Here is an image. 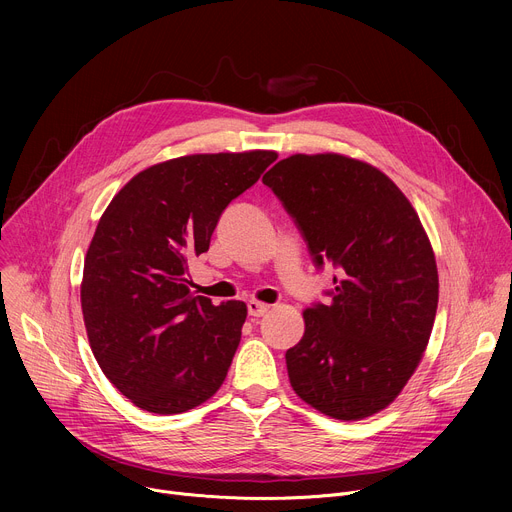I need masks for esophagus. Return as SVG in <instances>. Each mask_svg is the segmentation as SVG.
Wrapping results in <instances>:
<instances>
[{"instance_id":"34e87169","label":"esophagus","mask_w":512,"mask_h":512,"mask_svg":"<svg viewBox=\"0 0 512 512\" xmlns=\"http://www.w3.org/2000/svg\"><path fill=\"white\" fill-rule=\"evenodd\" d=\"M247 312H249V316H253V318H261V316H265V314L269 312V306L251 300V302L247 304Z\"/></svg>"}]
</instances>
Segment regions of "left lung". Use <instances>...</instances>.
I'll use <instances>...</instances> for the list:
<instances>
[{
    "label": "left lung",
    "instance_id": "8db88e82",
    "mask_svg": "<svg viewBox=\"0 0 512 512\" xmlns=\"http://www.w3.org/2000/svg\"><path fill=\"white\" fill-rule=\"evenodd\" d=\"M263 184L300 229L318 269L332 265L328 304L304 312L285 352L294 391L334 419L385 409L417 369L437 310V267L405 194L377 168L338 154H296Z\"/></svg>",
    "mask_w": 512,
    "mask_h": 512
}]
</instances>
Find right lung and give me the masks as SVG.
Listing matches in <instances>:
<instances>
[{
    "mask_svg": "<svg viewBox=\"0 0 512 512\" xmlns=\"http://www.w3.org/2000/svg\"><path fill=\"white\" fill-rule=\"evenodd\" d=\"M275 152L196 154L133 176L111 200L87 251L81 306L105 377L137 407L174 415L223 385L247 318L188 289V261L208 251L223 210Z\"/></svg>",
    "mask_w": 512,
    "mask_h": 512,
    "instance_id": "add662e5",
    "label": "right lung"
}]
</instances>
